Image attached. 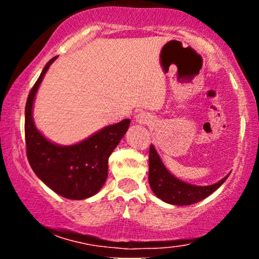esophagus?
<instances>
[{"instance_id": "34e87169", "label": "esophagus", "mask_w": 259, "mask_h": 259, "mask_svg": "<svg viewBox=\"0 0 259 259\" xmlns=\"http://www.w3.org/2000/svg\"><path fill=\"white\" fill-rule=\"evenodd\" d=\"M138 121H140V123H141V121H142V123H144V121H145L144 117H142V115H139V117H138Z\"/></svg>"}]
</instances>
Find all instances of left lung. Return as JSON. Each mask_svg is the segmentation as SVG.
Returning <instances> with one entry per match:
<instances>
[{"label": "left lung", "mask_w": 259, "mask_h": 259, "mask_svg": "<svg viewBox=\"0 0 259 259\" xmlns=\"http://www.w3.org/2000/svg\"><path fill=\"white\" fill-rule=\"evenodd\" d=\"M150 169H148V183L153 194L162 201L174 206H189V204L200 202L208 197L215 191L219 186L223 185L227 177L223 178L218 183L207 186L192 185L185 181L178 179L165 168L157 153L153 145L150 147Z\"/></svg>", "instance_id": "8db88e82"}]
</instances>
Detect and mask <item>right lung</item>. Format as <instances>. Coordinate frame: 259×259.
Returning a JSON list of instances; mask_svg holds the SVG:
<instances>
[{
  "label": "right lung",
  "instance_id": "obj_1",
  "mask_svg": "<svg viewBox=\"0 0 259 259\" xmlns=\"http://www.w3.org/2000/svg\"><path fill=\"white\" fill-rule=\"evenodd\" d=\"M56 58L50 59L45 65L26 100V156L38 179L56 194L69 200H85L96 195L105 185L108 177V158L125 135L130 119L105 126L69 146H62L45 138L34 123L32 107L38 86Z\"/></svg>",
  "mask_w": 259,
  "mask_h": 259
}]
</instances>
